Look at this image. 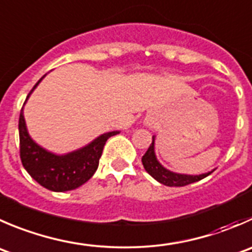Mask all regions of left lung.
Here are the masks:
<instances>
[{
	"mask_svg": "<svg viewBox=\"0 0 252 252\" xmlns=\"http://www.w3.org/2000/svg\"><path fill=\"white\" fill-rule=\"evenodd\" d=\"M141 162H143L145 171L151 177H154L158 182L162 183V185L168 186V187H182V186L197 182V181L203 180L204 177L211 175L214 171L212 170L207 173H202V175H185V173H177L167 170L158 162V158H156L155 136H153V143L150 144L148 151L141 158Z\"/></svg>",
	"mask_w": 252,
	"mask_h": 252,
	"instance_id": "left-lung-1",
	"label": "left lung"
}]
</instances>
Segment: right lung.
<instances>
[{
  "instance_id": "add662e5",
  "label": "right lung",
  "mask_w": 252,
  "mask_h": 252,
  "mask_svg": "<svg viewBox=\"0 0 252 252\" xmlns=\"http://www.w3.org/2000/svg\"><path fill=\"white\" fill-rule=\"evenodd\" d=\"M44 77L45 75L32 89V91L27 96V99ZM18 129L19 148H21L19 151H21L23 167L39 185L54 192L71 191L87 182L98 167L99 158L102 155L106 141L111 136L119 134V130L108 131L99 135L84 148H80L64 155H58L41 148L31 138L26 126L23 108L19 114Z\"/></svg>"
}]
</instances>
